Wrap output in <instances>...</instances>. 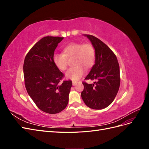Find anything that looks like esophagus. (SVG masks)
<instances>
[{"mask_svg":"<svg viewBox=\"0 0 149 149\" xmlns=\"http://www.w3.org/2000/svg\"><path fill=\"white\" fill-rule=\"evenodd\" d=\"M76 83H77V82H76V81H73V86H76Z\"/></svg>","mask_w":149,"mask_h":149,"instance_id":"1","label":"esophagus"}]
</instances>
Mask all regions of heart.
<instances>
[{
    "instance_id": "heart-1",
    "label": "heart",
    "mask_w": 149,
    "mask_h": 149,
    "mask_svg": "<svg viewBox=\"0 0 149 149\" xmlns=\"http://www.w3.org/2000/svg\"><path fill=\"white\" fill-rule=\"evenodd\" d=\"M74 58V66L66 72L67 78L77 81L84 73V69L90 70L96 60V52L93 45L89 43L73 42L68 44L63 49V54L53 56L54 63L58 69L65 71L68 66V60Z\"/></svg>"
}]
</instances>
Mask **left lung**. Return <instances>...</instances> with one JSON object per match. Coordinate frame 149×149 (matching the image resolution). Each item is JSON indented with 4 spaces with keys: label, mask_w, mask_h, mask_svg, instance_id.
I'll return each instance as SVG.
<instances>
[{
    "label": "left lung",
    "mask_w": 149,
    "mask_h": 149,
    "mask_svg": "<svg viewBox=\"0 0 149 149\" xmlns=\"http://www.w3.org/2000/svg\"><path fill=\"white\" fill-rule=\"evenodd\" d=\"M85 36L95 49L96 60L85 80H94L93 84L83 81L81 93L85 104L93 109H102L114 101L120 86V70L114 52L101 40L91 35Z\"/></svg>",
    "instance_id": "1"
}]
</instances>
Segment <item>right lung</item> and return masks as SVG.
Instances as JSON below:
<instances>
[{
    "label": "right lung",
    "mask_w": 149,
    "mask_h": 149,
    "mask_svg": "<svg viewBox=\"0 0 149 149\" xmlns=\"http://www.w3.org/2000/svg\"><path fill=\"white\" fill-rule=\"evenodd\" d=\"M63 37H45L26 54L24 63L25 86L40 110L48 114L62 111L68 103L71 80L61 81L64 74L53 61L54 52Z\"/></svg>",
    "instance_id": "right-lung-1"
}]
</instances>
